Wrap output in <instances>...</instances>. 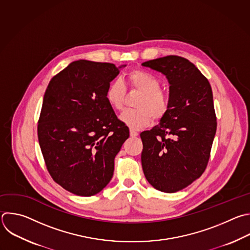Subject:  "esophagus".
I'll use <instances>...</instances> for the list:
<instances>
[{
  "mask_svg": "<svg viewBox=\"0 0 250 250\" xmlns=\"http://www.w3.org/2000/svg\"><path fill=\"white\" fill-rule=\"evenodd\" d=\"M129 135H130L131 137H135V136L138 135V132L135 131V130H133V129H130V130H129Z\"/></svg>",
  "mask_w": 250,
  "mask_h": 250,
  "instance_id": "esophagus-1",
  "label": "esophagus"
}]
</instances>
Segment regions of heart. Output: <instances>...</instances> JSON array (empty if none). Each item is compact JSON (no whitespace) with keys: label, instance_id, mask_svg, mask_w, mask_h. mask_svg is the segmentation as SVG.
I'll return each instance as SVG.
<instances>
[{"label":"heart","instance_id":"b5f03b06","mask_svg":"<svg viewBox=\"0 0 250 250\" xmlns=\"http://www.w3.org/2000/svg\"><path fill=\"white\" fill-rule=\"evenodd\" d=\"M131 90L140 92L135 102L136 109L125 111L120 120L132 129H140L154 120L159 121L169 110V97L160 88L159 80L142 69L131 70L126 77ZM126 88L121 79L111 81L106 89L105 97L110 107L115 111H122L125 106Z\"/></svg>","mask_w":250,"mask_h":250}]
</instances>
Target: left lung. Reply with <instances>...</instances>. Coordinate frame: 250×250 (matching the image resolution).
Here are the masks:
<instances>
[{
	"label": "left lung",
	"instance_id": "8db88e82",
	"mask_svg": "<svg viewBox=\"0 0 250 250\" xmlns=\"http://www.w3.org/2000/svg\"><path fill=\"white\" fill-rule=\"evenodd\" d=\"M170 83L169 110L160 124L140 133L141 164L156 189L177 192L204 173L217 129L208 79L188 60L167 56L142 62Z\"/></svg>",
	"mask_w": 250,
	"mask_h": 250
}]
</instances>
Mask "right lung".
<instances>
[{"instance_id":"obj_1","label":"right lung","mask_w":250,"mask_h":250,"mask_svg":"<svg viewBox=\"0 0 250 250\" xmlns=\"http://www.w3.org/2000/svg\"><path fill=\"white\" fill-rule=\"evenodd\" d=\"M122 66L75 61L50 80L45 91L39 145L52 179L73 194L92 196L110 183L115 157L129 136L105 97Z\"/></svg>"}]
</instances>
